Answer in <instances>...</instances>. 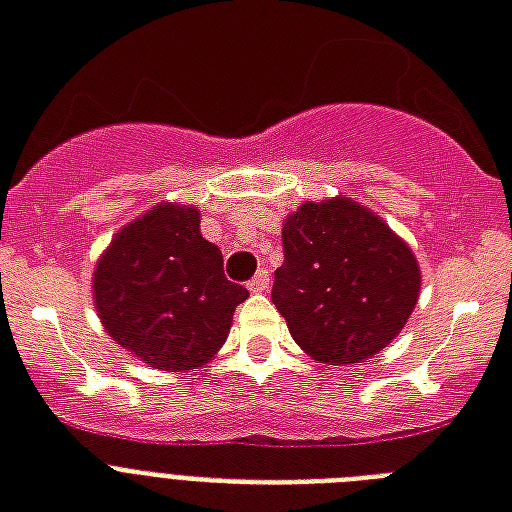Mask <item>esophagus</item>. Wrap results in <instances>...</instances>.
Returning <instances> with one entry per match:
<instances>
[{
	"instance_id": "1",
	"label": "esophagus",
	"mask_w": 512,
	"mask_h": 512,
	"mask_svg": "<svg viewBox=\"0 0 512 512\" xmlns=\"http://www.w3.org/2000/svg\"><path fill=\"white\" fill-rule=\"evenodd\" d=\"M267 288H269V272H267V269H261V272H256V277H253L251 283H248V291L264 293Z\"/></svg>"
}]
</instances>
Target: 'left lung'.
<instances>
[{
    "instance_id": "1",
    "label": "left lung",
    "mask_w": 512,
    "mask_h": 512,
    "mask_svg": "<svg viewBox=\"0 0 512 512\" xmlns=\"http://www.w3.org/2000/svg\"><path fill=\"white\" fill-rule=\"evenodd\" d=\"M283 264L272 304L312 360L350 366L374 358L417 307L414 251L382 216L350 200H304L283 219Z\"/></svg>"
}]
</instances>
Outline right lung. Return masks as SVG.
Listing matches in <instances>:
<instances>
[{
  "label": "right lung",
  "instance_id": "1",
  "mask_svg": "<svg viewBox=\"0 0 512 512\" xmlns=\"http://www.w3.org/2000/svg\"><path fill=\"white\" fill-rule=\"evenodd\" d=\"M93 299L106 334L128 355L184 374L216 358L248 291L224 277L219 245L200 235V211L160 202L106 245Z\"/></svg>",
  "mask_w": 512,
  "mask_h": 512
}]
</instances>
